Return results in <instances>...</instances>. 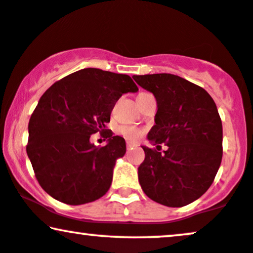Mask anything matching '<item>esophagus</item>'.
<instances>
[{
    "label": "esophagus",
    "instance_id": "obj_1",
    "mask_svg": "<svg viewBox=\"0 0 253 253\" xmlns=\"http://www.w3.org/2000/svg\"><path fill=\"white\" fill-rule=\"evenodd\" d=\"M133 147H134V143L127 141V149H132Z\"/></svg>",
    "mask_w": 253,
    "mask_h": 253
}]
</instances>
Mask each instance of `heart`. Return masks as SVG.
Returning a JSON list of instances; mask_svg holds the SVG:
<instances>
[{
  "mask_svg": "<svg viewBox=\"0 0 253 253\" xmlns=\"http://www.w3.org/2000/svg\"><path fill=\"white\" fill-rule=\"evenodd\" d=\"M120 132L126 139L132 140V141H135V140L139 139L142 134L141 130L133 126H121Z\"/></svg>",
  "mask_w": 253,
  "mask_h": 253,
  "instance_id": "heart-1",
  "label": "heart"
}]
</instances>
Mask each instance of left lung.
<instances>
[{"instance_id": "1", "label": "left lung", "mask_w": 253, "mask_h": 253, "mask_svg": "<svg viewBox=\"0 0 253 253\" xmlns=\"http://www.w3.org/2000/svg\"><path fill=\"white\" fill-rule=\"evenodd\" d=\"M133 78L158 104L147 139L156 148L168 147L161 153L142 146L140 185L160 204L187 206L209 189L222 162L223 128L215 101L204 88L170 73Z\"/></svg>"}]
</instances>
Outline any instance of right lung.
<instances>
[{
    "label": "right lung",
    "mask_w": 253,
    "mask_h": 253,
    "mask_svg": "<svg viewBox=\"0 0 253 253\" xmlns=\"http://www.w3.org/2000/svg\"><path fill=\"white\" fill-rule=\"evenodd\" d=\"M139 88L129 76L83 69L45 91L29 120L27 153L41 187L59 202H93L110 189L117 160L126 142L106 128L121 95ZM99 131L104 147L90 142Z\"/></svg>",
    "instance_id": "right-lung-1"
}]
</instances>
